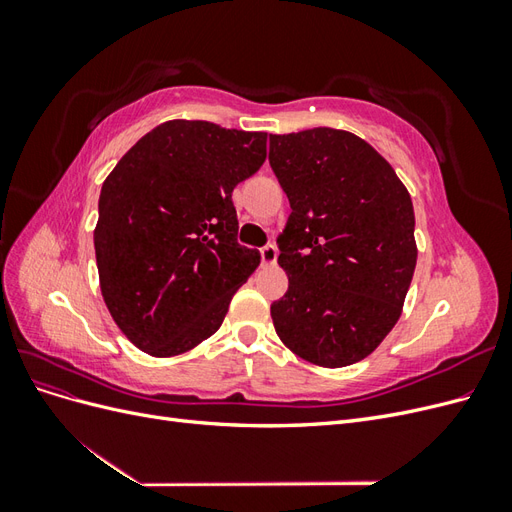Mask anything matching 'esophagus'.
<instances>
[{"mask_svg": "<svg viewBox=\"0 0 512 512\" xmlns=\"http://www.w3.org/2000/svg\"><path fill=\"white\" fill-rule=\"evenodd\" d=\"M260 260H262V265H267V267L275 265V262H277V247L275 245L262 247V250H260Z\"/></svg>", "mask_w": 512, "mask_h": 512, "instance_id": "34e87169", "label": "esophagus"}]
</instances>
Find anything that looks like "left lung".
<instances>
[{
	"label": "left lung",
	"mask_w": 512,
	"mask_h": 512,
	"mask_svg": "<svg viewBox=\"0 0 512 512\" xmlns=\"http://www.w3.org/2000/svg\"><path fill=\"white\" fill-rule=\"evenodd\" d=\"M269 143L292 209L277 239L288 292L271 305L273 327L309 363L352 365L404 312L418 256L410 192L352 132L312 128Z\"/></svg>",
	"instance_id": "8db88e82"
}]
</instances>
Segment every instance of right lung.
<instances>
[{"instance_id":"1","label":"right lung","mask_w":512,"mask_h":512,"mask_svg":"<svg viewBox=\"0 0 512 512\" xmlns=\"http://www.w3.org/2000/svg\"><path fill=\"white\" fill-rule=\"evenodd\" d=\"M267 158V132L170 119L102 183L94 230L104 303L121 333L158 359L203 344L260 254L237 243L235 185Z\"/></svg>"}]
</instances>
